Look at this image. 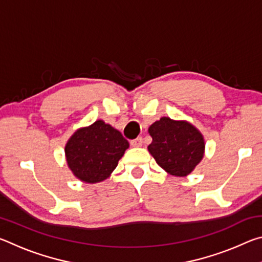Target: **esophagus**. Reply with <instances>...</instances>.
Instances as JSON below:
<instances>
[{
    "mask_svg": "<svg viewBox=\"0 0 262 262\" xmlns=\"http://www.w3.org/2000/svg\"><path fill=\"white\" fill-rule=\"evenodd\" d=\"M130 144H132V147H134V148H140V147H142V144H143V141H142V137H137V139L133 140V141L130 142Z\"/></svg>",
    "mask_w": 262,
    "mask_h": 262,
    "instance_id": "34e87169",
    "label": "esophagus"
}]
</instances>
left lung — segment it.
Masks as SVG:
<instances>
[{"mask_svg": "<svg viewBox=\"0 0 262 262\" xmlns=\"http://www.w3.org/2000/svg\"><path fill=\"white\" fill-rule=\"evenodd\" d=\"M148 145L155 161L168 174L187 177L202 161L206 142L202 133L186 120L163 117L149 127Z\"/></svg>", "mask_w": 262, "mask_h": 262, "instance_id": "left-lung-1", "label": "left lung"}]
</instances>
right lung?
<instances>
[{
	"instance_id": "obj_1",
	"label": "right lung",
	"mask_w": 262,
	"mask_h": 262,
	"mask_svg": "<svg viewBox=\"0 0 262 262\" xmlns=\"http://www.w3.org/2000/svg\"><path fill=\"white\" fill-rule=\"evenodd\" d=\"M129 148L118 129L103 120L74 132L64 145L66 161L73 174L83 183H101L112 174Z\"/></svg>"
}]
</instances>
